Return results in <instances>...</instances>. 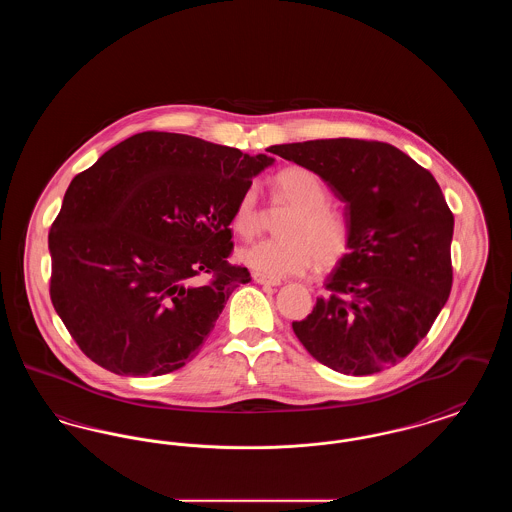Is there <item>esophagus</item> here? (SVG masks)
Here are the masks:
<instances>
[{"label":"esophagus","mask_w":512,"mask_h":512,"mask_svg":"<svg viewBox=\"0 0 512 512\" xmlns=\"http://www.w3.org/2000/svg\"><path fill=\"white\" fill-rule=\"evenodd\" d=\"M253 280L257 282V284H263V286H280L282 282L280 280H276V278H268L265 274H259V272H253Z\"/></svg>","instance_id":"esophagus-1"}]
</instances>
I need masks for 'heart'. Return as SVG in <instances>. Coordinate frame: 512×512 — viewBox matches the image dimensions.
Masks as SVG:
<instances>
[{
  "instance_id": "b5f03b06",
  "label": "heart",
  "mask_w": 512,
  "mask_h": 512,
  "mask_svg": "<svg viewBox=\"0 0 512 512\" xmlns=\"http://www.w3.org/2000/svg\"><path fill=\"white\" fill-rule=\"evenodd\" d=\"M274 184L278 194L295 205V211L282 228L286 238H272L244 247L238 259L245 267L276 280L309 270L317 257L322 265L336 263L349 244V228L338 213L326 207L328 190L322 180L309 169L290 167L278 172ZM232 228L242 238H253L259 232L255 186H249L238 199Z\"/></svg>"
}]
</instances>
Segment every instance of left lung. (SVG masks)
Listing matches in <instances>:
<instances>
[{"mask_svg":"<svg viewBox=\"0 0 512 512\" xmlns=\"http://www.w3.org/2000/svg\"><path fill=\"white\" fill-rule=\"evenodd\" d=\"M343 203L347 253L293 332L318 363L351 376L399 363L432 328L453 284V213L436 178L401 149L351 138L272 146Z\"/></svg>","mask_w":512,"mask_h":512,"instance_id":"left-lung-1","label":"left lung"}]
</instances>
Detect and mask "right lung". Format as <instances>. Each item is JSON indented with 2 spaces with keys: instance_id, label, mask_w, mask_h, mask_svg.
Segmentation results:
<instances>
[{
  "instance_id": "obj_1",
  "label": "right lung",
  "mask_w": 512,
  "mask_h": 512,
  "mask_svg": "<svg viewBox=\"0 0 512 512\" xmlns=\"http://www.w3.org/2000/svg\"><path fill=\"white\" fill-rule=\"evenodd\" d=\"M274 163L188 134L142 132L74 176L49 230L51 303L78 347L121 376L192 361L228 297L232 215ZM211 273L209 283L198 278Z\"/></svg>"
}]
</instances>
